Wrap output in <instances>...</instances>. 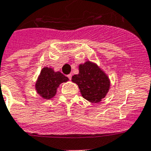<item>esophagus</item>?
I'll return each instance as SVG.
<instances>
[{"label": "esophagus", "instance_id": "obj_1", "mask_svg": "<svg viewBox=\"0 0 151 151\" xmlns=\"http://www.w3.org/2000/svg\"><path fill=\"white\" fill-rule=\"evenodd\" d=\"M67 78H69V80H71L72 75H71V74H68V75H67Z\"/></svg>", "mask_w": 151, "mask_h": 151}]
</instances>
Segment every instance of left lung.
<instances>
[{
	"mask_svg": "<svg viewBox=\"0 0 151 151\" xmlns=\"http://www.w3.org/2000/svg\"><path fill=\"white\" fill-rule=\"evenodd\" d=\"M72 81L78 84L83 98L94 103L105 98L110 86L106 74L90 61L80 65L79 73L72 77Z\"/></svg>",
	"mask_w": 151,
	"mask_h": 151,
	"instance_id": "obj_1",
	"label": "left lung"
}]
</instances>
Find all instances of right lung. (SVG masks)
Returning a JSON list of instances; mask_svg holds the SVG:
<instances>
[{"label": "right lung", "mask_w": 151, "mask_h": 151, "mask_svg": "<svg viewBox=\"0 0 151 151\" xmlns=\"http://www.w3.org/2000/svg\"><path fill=\"white\" fill-rule=\"evenodd\" d=\"M67 81L68 78L60 72H54L52 68L44 67L35 84V88L43 99H50L56 95L59 85Z\"/></svg>", "instance_id": "add662e5"}]
</instances>
